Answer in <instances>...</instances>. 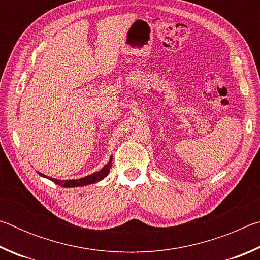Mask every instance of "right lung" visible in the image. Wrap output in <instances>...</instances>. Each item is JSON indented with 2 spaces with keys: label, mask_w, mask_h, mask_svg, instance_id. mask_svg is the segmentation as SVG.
<instances>
[{
  "label": "right lung",
  "mask_w": 260,
  "mask_h": 260,
  "mask_svg": "<svg viewBox=\"0 0 260 260\" xmlns=\"http://www.w3.org/2000/svg\"><path fill=\"white\" fill-rule=\"evenodd\" d=\"M111 166H112V156H110L109 161L102 167V169L98 171V172H94L89 175H87V177H85V178H80V179H76V180H58V179H55L51 177H47L46 174H42L40 172H38V173H39V175H41V177H43V178L51 180L52 182H55L56 184H58V186H60V187L74 188V187L88 186V184H93V183L101 181V180H103L109 174V171H110V169H111Z\"/></svg>",
  "instance_id": "obj_1"
}]
</instances>
